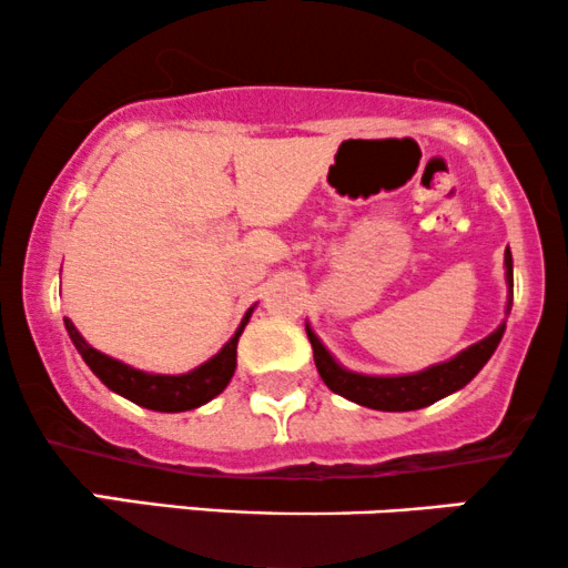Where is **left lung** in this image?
<instances>
[{
  "instance_id": "1",
  "label": "left lung",
  "mask_w": 568,
  "mask_h": 568,
  "mask_svg": "<svg viewBox=\"0 0 568 568\" xmlns=\"http://www.w3.org/2000/svg\"><path fill=\"white\" fill-rule=\"evenodd\" d=\"M505 283H507V304L505 315L513 310V253L510 247L505 251ZM505 323H499L497 331H491L486 338L470 344L454 355L452 361L435 363V366L416 371V374H397V376H374L357 374V371L344 368L342 363L325 349V344L317 338L312 325L306 323V336H310L312 352H315V366L323 382L328 384L331 393L347 397L357 406L376 408V410H416L425 408L440 397L456 393L478 376V371L486 366L488 357L499 347L505 336Z\"/></svg>"
}]
</instances>
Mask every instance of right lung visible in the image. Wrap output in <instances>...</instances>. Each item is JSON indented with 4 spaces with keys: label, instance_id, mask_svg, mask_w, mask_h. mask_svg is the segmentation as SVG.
Segmentation results:
<instances>
[{
    "label": "right lung",
    "instance_id": "add662e5",
    "mask_svg": "<svg viewBox=\"0 0 568 568\" xmlns=\"http://www.w3.org/2000/svg\"><path fill=\"white\" fill-rule=\"evenodd\" d=\"M256 306V304H253ZM253 306L245 312V317L240 321L237 331L230 342L221 347L211 361H205L202 366L186 371V374H149V371L133 368L128 363L116 361V357L103 355L95 347H90L84 342V336L77 331V325L63 317L71 342H74L77 352L82 355V361L88 363L90 371L106 384L109 389L116 395L128 397L135 406H143L149 410H162V414H179V410H192L205 406L207 400L221 395L226 389V384L232 382L234 368H237V342L243 328L251 321Z\"/></svg>",
    "mask_w": 568,
    "mask_h": 568
}]
</instances>
